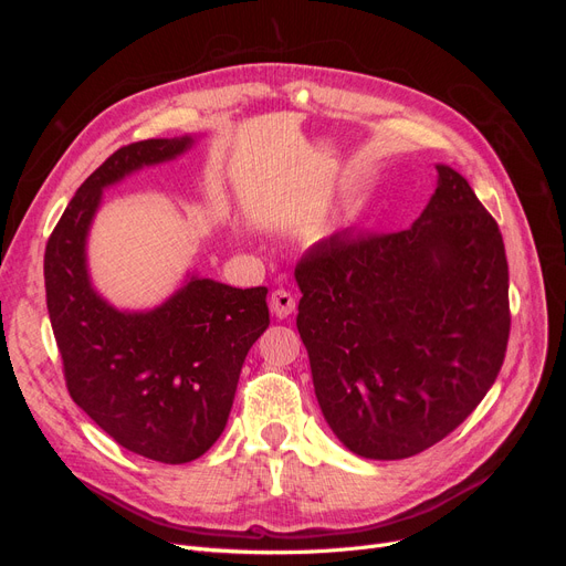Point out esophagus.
<instances>
[{"instance_id": "esophagus-1", "label": "esophagus", "mask_w": 566, "mask_h": 566, "mask_svg": "<svg viewBox=\"0 0 566 566\" xmlns=\"http://www.w3.org/2000/svg\"><path fill=\"white\" fill-rule=\"evenodd\" d=\"M269 306H271V314H273V316L287 318L290 314L295 312V297L290 295L287 290H276V293H271Z\"/></svg>"}]
</instances>
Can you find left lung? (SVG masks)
<instances>
[{"instance_id":"obj_1","label":"left lung","mask_w":566,"mask_h":566,"mask_svg":"<svg viewBox=\"0 0 566 566\" xmlns=\"http://www.w3.org/2000/svg\"><path fill=\"white\" fill-rule=\"evenodd\" d=\"M295 281L321 413L356 455L434 447L499 378L510 335L503 235L449 165H437L410 229L339 231L302 256Z\"/></svg>"}]
</instances>
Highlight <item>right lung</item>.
<instances>
[{"label": "right lung", "mask_w": 566, "mask_h": 566, "mask_svg": "<svg viewBox=\"0 0 566 566\" xmlns=\"http://www.w3.org/2000/svg\"><path fill=\"white\" fill-rule=\"evenodd\" d=\"M196 136L136 142L84 181L44 252L46 310L73 401L119 447L181 465L224 432L250 347L269 328L266 287L186 273L150 310H119L98 293L87 241L104 191L144 167L177 160Z\"/></svg>", "instance_id": "obj_1"}]
</instances>
